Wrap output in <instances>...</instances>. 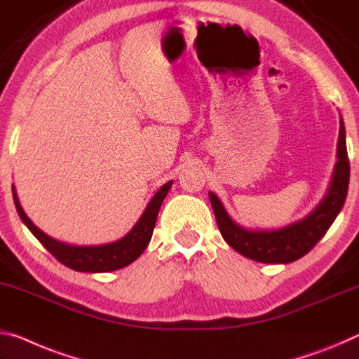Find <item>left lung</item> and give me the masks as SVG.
Segmentation results:
<instances>
[{
	"mask_svg": "<svg viewBox=\"0 0 359 359\" xmlns=\"http://www.w3.org/2000/svg\"><path fill=\"white\" fill-rule=\"evenodd\" d=\"M337 158L339 161L335 164L331 187L320 206L306 219L276 231H251L243 229L230 219L219 198L214 193H209L215 220L224 240L244 257L262 264H289L309 254L332 225L348 191L350 161L342 118H340Z\"/></svg>",
	"mask_w": 359,
	"mask_h": 359,
	"instance_id": "8db88e82",
	"label": "left lung"
}]
</instances>
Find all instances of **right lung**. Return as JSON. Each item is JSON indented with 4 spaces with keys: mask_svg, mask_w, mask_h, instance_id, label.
I'll use <instances>...</instances> for the list:
<instances>
[{
    "mask_svg": "<svg viewBox=\"0 0 359 359\" xmlns=\"http://www.w3.org/2000/svg\"><path fill=\"white\" fill-rule=\"evenodd\" d=\"M172 185V182L164 184L161 189L156 191V195L151 198V201L147 206L145 212L142 214L137 224L130 230L123 240L111 244H104V246H72V244L60 243L54 238L48 236L46 233L35 226V224L27 217V214L22 209L19 198L13 189V196L15 203V209L19 212L20 219L28 226L33 235L38 238V241L43 244L54 257L64 264L65 266L76 271H88V273H102V271H113L119 270L139 257L145 251L151 240L153 229H155L158 210L161 208V203L166 198L168 191Z\"/></svg>",
    "mask_w": 359,
    "mask_h": 359,
    "instance_id": "1",
    "label": "right lung"
}]
</instances>
